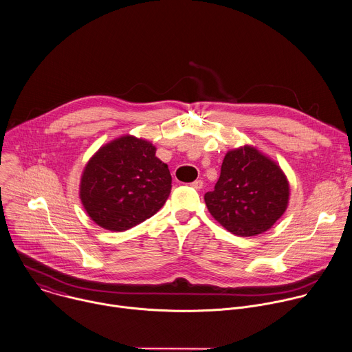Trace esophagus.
<instances>
[{
  "mask_svg": "<svg viewBox=\"0 0 352 352\" xmlns=\"http://www.w3.org/2000/svg\"><path fill=\"white\" fill-rule=\"evenodd\" d=\"M190 186H192L193 189H196V190H200V189L203 188V181H201V179H196V181H193V182L190 184Z\"/></svg>",
  "mask_w": 352,
  "mask_h": 352,
  "instance_id": "esophagus-1",
  "label": "esophagus"
}]
</instances>
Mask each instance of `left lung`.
Wrapping results in <instances>:
<instances>
[{
  "mask_svg": "<svg viewBox=\"0 0 352 352\" xmlns=\"http://www.w3.org/2000/svg\"><path fill=\"white\" fill-rule=\"evenodd\" d=\"M290 186L282 168L254 146L229 151L212 192L204 195L210 214L242 238L268 230L286 211Z\"/></svg>",
  "mask_w": 352,
  "mask_h": 352,
  "instance_id": "left-lung-1",
  "label": "left lung"
}]
</instances>
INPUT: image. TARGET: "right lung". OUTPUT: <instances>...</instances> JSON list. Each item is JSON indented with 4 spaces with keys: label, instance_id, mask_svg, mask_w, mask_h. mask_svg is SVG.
Listing matches in <instances>:
<instances>
[{
    "label": "right lung",
    "instance_id": "1",
    "mask_svg": "<svg viewBox=\"0 0 352 352\" xmlns=\"http://www.w3.org/2000/svg\"><path fill=\"white\" fill-rule=\"evenodd\" d=\"M171 192V174L145 140L124 135L103 145L87 163L80 199L99 226L123 232L155 215Z\"/></svg>",
    "mask_w": 352,
    "mask_h": 352
}]
</instances>
